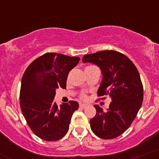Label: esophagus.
<instances>
[{
    "instance_id": "esophagus-1",
    "label": "esophagus",
    "mask_w": 159,
    "mask_h": 159,
    "mask_svg": "<svg viewBox=\"0 0 159 159\" xmlns=\"http://www.w3.org/2000/svg\"><path fill=\"white\" fill-rule=\"evenodd\" d=\"M86 106H87V105H86V104H84V103H80V108H83V109L86 108Z\"/></svg>"
}]
</instances>
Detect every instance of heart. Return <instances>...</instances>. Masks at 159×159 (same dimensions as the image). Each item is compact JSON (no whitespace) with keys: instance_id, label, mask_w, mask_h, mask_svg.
I'll return each mask as SVG.
<instances>
[{"instance_id":"obj_1","label":"heart","mask_w":159,"mask_h":159,"mask_svg":"<svg viewBox=\"0 0 159 159\" xmlns=\"http://www.w3.org/2000/svg\"><path fill=\"white\" fill-rule=\"evenodd\" d=\"M88 67H90V66H88ZM86 98H87V97H86V95L83 94V95H82V96H81V99H84V100H85V99H86Z\"/></svg>"}]
</instances>
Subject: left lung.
Returning a JSON list of instances; mask_svg holds the SVG:
<instances>
[{
    "mask_svg": "<svg viewBox=\"0 0 159 159\" xmlns=\"http://www.w3.org/2000/svg\"><path fill=\"white\" fill-rule=\"evenodd\" d=\"M82 60L100 68L102 80L98 96L108 95L112 100L106 112L94 106L96 114L90 119L92 131L103 139L116 138L129 128L142 104L143 86L138 70L126 56L115 50L84 55Z\"/></svg>",
    "mask_w": 159,
    "mask_h": 159,
    "instance_id": "obj_1",
    "label": "left lung"
}]
</instances>
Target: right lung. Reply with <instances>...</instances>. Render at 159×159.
<instances>
[{
  "mask_svg": "<svg viewBox=\"0 0 159 159\" xmlns=\"http://www.w3.org/2000/svg\"><path fill=\"white\" fill-rule=\"evenodd\" d=\"M80 58L47 53L34 60L21 80L20 106L31 130L41 139L52 142L63 138L69 130L79 103L70 101L57 106L56 89H65L70 70Z\"/></svg>",
  "mask_w": 159,
  "mask_h": 159,
  "instance_id": "1",
  "label": "right lung"
}]
</instances>
